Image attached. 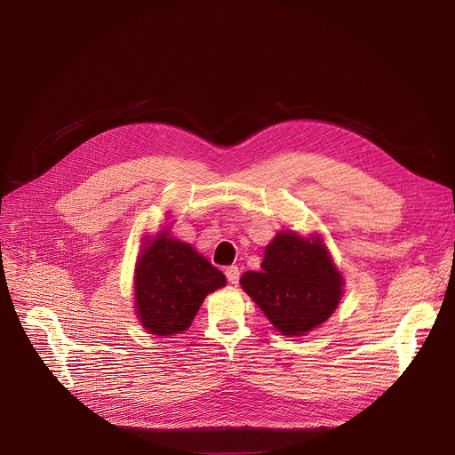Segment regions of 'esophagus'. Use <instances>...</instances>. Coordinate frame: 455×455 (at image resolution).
<instances>
[{
    "instance_id": "34e87169",
    "label": "esophagus",
    "mask_w": 455,
    "mask_h": 455,
    "mask_svg": "<svg viewBox=\"0 0 455 455\" xmlns=\"http://www.w3.org/2000/svg\"><path fill=\"white\" fill-rule=\"evenodd\" d=\"M225 276H227V280H228L232 285H237V282H239V268H237L235 265L227 267V268H225Z\"/></svg>"
}]
</instances>
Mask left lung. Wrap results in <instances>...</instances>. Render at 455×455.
<instances>
[{
  "label": "left lung",
  "mask_w": 455,
  "mask_h": 455,
  "mask_svg": "<svg viewBox=\"0 0 455 455\" xmlns=\"http://www.w3.org/2000/svg\"><path fill=\"white\" fill-rule=\"evenodd\" d=\"M265 316L289 337L311 331L337 309L342 276L318 239L280 232L265 249L261 270L239 280Z\"/></svg>",
  "instance_id": "obj_1"
}]
</instances>
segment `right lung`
Returning <instances> with one entry per match:
<instances>
[{"label":"right lung","mask_w":455,"mask_h":455,"mask_svg":"<svg viewBox=\"0 0 455 455\" xmlns=\"http://www.w3.org/2000/svg\"><path fill=\"white\" fill-rule=\"evenodd\" d=\"M223 285V272L190 245L159 235L137 265V313L151 335L170 337L187 331L204 296Z\"/></svg>","instance_id":"right-lung-1"}]
</instances>
